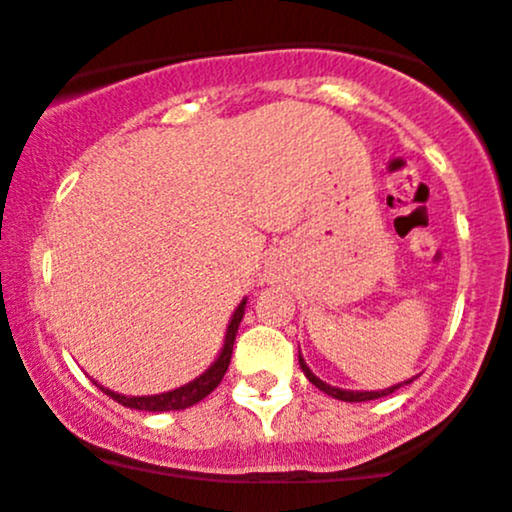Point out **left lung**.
<instances>
[{
  "mask_svg": "<svg viewBox=\"0 0 512 512\" xmlns=\"http://www.w3.org/2000/svg\"><path fill=\"white\" fill-rule=\"evenodd\" d=\"M297 360H300V367H302V372H305V377L312 382V385H315L317 390H322V393L330 395V398H335V400H345V403H365V400L385 398V395L395 393L398 388H403V385H410V382L415 380V377H410V380L398 382V385H390V388H385V390H342V388H335V385H327V382H322L320 377H317L315 372L307 367L305 357L297 355Z\"/></svg>",
  "mask_w": 512,
  "mask_h": 512,
  "instance_id": "obj_1",
  "label": "left lung"
}]
</instances>
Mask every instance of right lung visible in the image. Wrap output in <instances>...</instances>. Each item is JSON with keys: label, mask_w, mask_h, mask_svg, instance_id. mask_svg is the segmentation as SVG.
I'll use <instances>...</instances> for the list:
<instances>
[{"label": "right lung", "mask_w": 512, "mask_h": 512, "mask_svg": "<svg viewBox=\"0 0 512 512\" xmlns=\"http://www.w3.org/2000/svg\"><path fill=\"white\" fill-rule=\"evenodd\" d=\"M245 305L247 300H242L240 305H237V310L232 312L230 325H227V332H225V342H222V350L220 355L215 357V362H212L202 375H197L195 380L185 382V385H180V388L167 390V393H160V395H122L104 388V385H99V382H94V385H97L104 395H109V398L117 400L119 405H124V408L145 410V413H167V410H185L190 408V405H197L200 400H205L217 385H220L227 367H230L232 347H235V335L237 330H240L242 315H245Z\"/></svg>", "instance_id": "right-lung-1"}]
</instances>
